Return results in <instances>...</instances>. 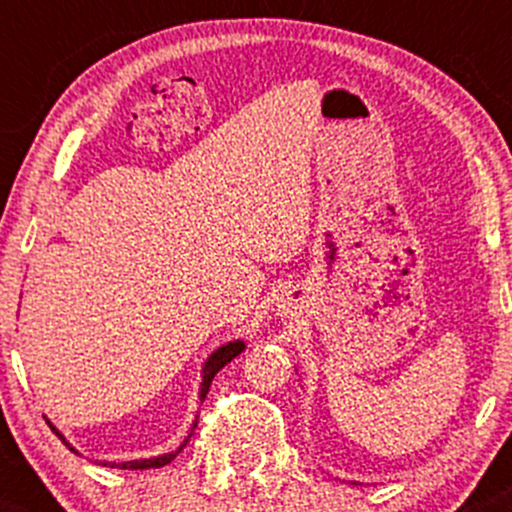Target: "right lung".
Masks as SVG:
<instances>
[{"instance_id": "1", "label": "right lung", "mask_w": 512, "mask_h": 512, "mask_svg": "<svg viewBox=\"0 0 512 512\" xmlns=\"http://www.w3.org/2000/svg\"><path fill=\"white\" fill-rule=\"evenodd\" d=\"M242 349H245V344H242V342H230V344H225V347H220L218 352H215L213 356H210L208 364H205V369H203V389H200V396L208 394L210 381H213V376L218 374V371L223 369L225 364H230V361L235 359V356L240 354ZM51 431H54L56 436H59L61 441H64V436H61V433L56 431L54 426H51ZM64 443H66V441H64ZM66 446H69V443H66ZM183 446H185V443H183ZM183 446H180V448H183ZM180 448H178V451L165 453V456H158V458H143V461H128V463H108V466H111V468H113V466H118V468H131V471H146V468H160V466H168V463L173 461L175 456H178ZM69 451H74V448L69 446Z\"/></svg>"}]
</instances>
